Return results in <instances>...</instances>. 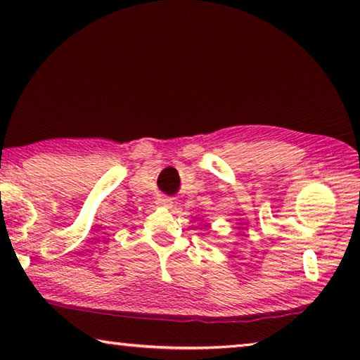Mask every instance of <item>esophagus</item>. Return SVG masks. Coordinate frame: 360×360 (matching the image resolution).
I'll return each mask as SVG.
<instances>
[{"label": "esophagus", "mask_w": 360, "mask_h": 360, "mask_svg": "<svg viewBox=\"0 0 360 360\" xmlns=\"http://www.w3.org/2000/svg\"><path fill=\"white\" fill-rule=\"evenodd\" d=\"M160 205L162 206H165V208H173V200L172 198H167V197H163V198H160Z\"/></svg>", "instance_id": "1"}]
</instances>
